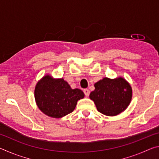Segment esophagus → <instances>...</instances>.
<instances>
[{
    "label": "esophagus",
    "instance_id": "1",
    "mask_svg": "<svg viewBox=\"0 0 159 159\" xmlns=\"http://www.w3.org/2000/svg\"><path fill=\"white\" fill-rule=\"evenodd\" d=\"M83 92H84L85 96H87V97L89 96V95H90V90H88V89H85L84 90H83Z\"/></svg>",
    "mask_w": 159,
    "mask_h": 159
}]
</instances>
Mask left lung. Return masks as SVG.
Segmentation results:
<instances>
[{
    "mask_svg": "<svg viewBox=\"0 0 159 159\" xmlns=\"http://www.w3.org/2000/svg\"><path fill=\"white\" fill-rule=\"evenodd\" d=\"M90 94L99 112L106 116H116L124 111L132 98V88L123 78H104L95 84Z\"/></svg>",
    "mask_w": 159,
    "mask_h": 159,
    "instance_id": "obj_1",
    "label": "left lung"
}]
</instances>
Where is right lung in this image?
I'll return each mask as SVG.
<instances>
[{"instance_id": "obj_1", "label": "right lung", "mask_w": 159, "mask_h": 159, "mask_svg": "<svg viewBox=\"0 0 159 159\" xmlns=\"http://www.w3.org/2000/svg\"><path fill=\"white\" fill-rule=\"evenodd\" d=\"M35 99L42 112L52 118H61L74 111L78 100L84 93L78 88L72 89L63 79H53L49 76L38 82Z\"/></svg>"}]
</instances>
